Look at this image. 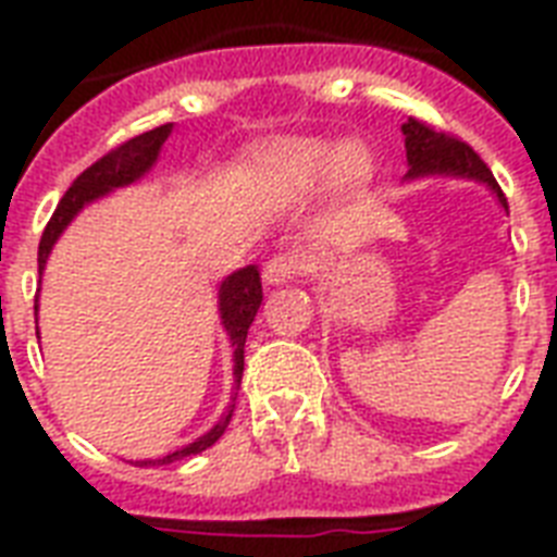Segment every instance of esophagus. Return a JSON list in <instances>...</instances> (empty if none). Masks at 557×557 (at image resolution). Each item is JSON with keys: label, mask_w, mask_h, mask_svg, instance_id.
<instances>
[{"label": "esophagus", "mask_w": 557, "mask_h": 557, "mask_svg": "<svg viewBox=\"0 0 557 557\" xmlns=\"http://www.w3.org/2000/svg\"><path fill=\"white\" fill-rule=\"evenodd\" d=\"M304 269V257L295 251L286 253H274L269 262H265V269H262V280L269 283V286H280V283H288V280H295Z\"/></svg>", "instance_id": "obj_1"}]
</instances>
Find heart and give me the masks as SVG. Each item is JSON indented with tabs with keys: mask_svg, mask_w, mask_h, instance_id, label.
I'll return each mask as SVG.
<instances>
[{
	"mask_svg": "<svg viewBox=\"0 0 557 557\" xmlns=\"http://www.w3.org/2000/svg\"><path fill=\"white\" fill-rule=\"evenodd\" d=\"M269 173L280 190L309 196L330 182L358 185L370 173V159L358 144H332L321 138H295L271 152Z\"/></svg>",
	"mask_w": 557,
	"mask_h": 557,
	"instance_id": "obj_1",
	"label": "heart"
}]
</instances>
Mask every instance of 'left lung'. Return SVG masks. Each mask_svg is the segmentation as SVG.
<instances>
[{"label": "left lung", "mask_w": 557, "mask_h": 557, "mask_svg": "<svg viewBox=\"0 0 557 557\" xmlns=\"http://www.w3.org/2000/svg\"><path fill=\"white\" fill-rule=\"evenodd\" d=\"M407 150V176L405 182H419V178L431 176H448V178H466V182H480L497 196L500 208L509 213L506 196L494 182L492 170L485 168L483 159L476 156L468 144L457 141L445 133H433L431 126H424L416 117H407L401 124Z\"/></svg>", "instance_id": "8db88e82"}]
</instances>
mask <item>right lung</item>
<instances>
[{"instance_id": "right-lung-1", "label": "right lung", "mask_w": 557, "mask_h": 557, "mask_svg": "<svg viewBox=\"0 0 557 557\" xmlns=\"http://www.w3.org/2000/svg\"><path fill=\"white\" fill-rule=\"evenodd\" d=\"M173 133V124L156 126L150 133L135 135L133 141L121 144L117 150L107 152L103 159L95 161L89 170H83L81 176L74 178V185L65 190V196L57 205L54 216L42 231V239H39V277L46 271V262L51 257V248L57 245V239L63 236V231L74 222V216L81 213L86 205L103 199L117 187L135 185L138 178H144L156 168V161L161 156V147ZM262 304V283H260V269L257 265H245V269L227 274L222 283H219V318H222V326L227 332V341L234 347V384L239 389V381H243L245 370V338H248V326L257 318V309ZM37 309V306H34ZM236 401V396H234ZM234 401L227 405V413L219 419L208 433H201L199 440H193L185 448L173 450L168 457L159 459H141V466H170L176 459L193 457V454H201L208 450L213 442L225 433L231 416H234Z\"/></svg>"}]
</instances>
